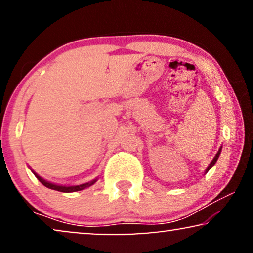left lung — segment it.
<instances>
[{"label": "left lung", "instance_id": "8db88e82", "mask_svg": "<svg viewBox=\"0 0 253 253\" xmlns=\"http://www.w3.org/2000/svg\"><path fill=\"white\" fill-rule=\"evenodd\" d=\"M220 152H221V148H220V150H219V152H217V153H216V155H215V157H214V159H213V160H212V162H211V164H210V166H209V167H207V169H206V172H207V171H209V170H210V169L213 167V166H214V164H215V162H216V160H217V158H219V155H220Z\"/></svg>", "mask_w": 253, "mask_h": 253}]
</instances>
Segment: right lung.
Returning a JSON list of instances; mask_svg holds the SVG:
<instances>
[{
  "mask_svg": "<svg viewBox=\"0 0 253 253\" xmlns=\"http://www.w3.org/2000/svg\"><path fill=\"white\" fill-rule=\"evenodd\" d=\"M37 176V178L39 179V181L42 183L44 186H47V188H49L51 190H56V191H60V192H75V191H81V190L87 188V186L94 184L95 183V179L94 181L89 182V183H85V184H81V185H75V186H63V185H57V184H53V183H49V182H46L44 179H42L40 177V176H38L37 174H34Z\"/></svg>",
  "mask_w": 253,
  "mask_h": 253,
  "instance_id": "right-lung-1",
  "label": "right lung"
}]
</instances>
